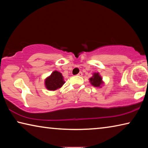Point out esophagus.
<instances>
[{
	"label": "esophagus",
	"instance_id": "obj_1",
	"mask_svg": "<svg viewBox=\"0 0 148 148\" xmlns=\"http://www.w3.org/2000/svg\"><path fill=\"white\" fill-rule=\"evenodd\" d=\"M77 76H82V75H83V73H82V72H79V73L77 74Z\"/></svg>",
	"mask_w": 148,
	"mask_h": 148
}]
</instances>
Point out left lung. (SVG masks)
Returning a JSON list of instances; mask_svg holds the SVG:
<instances>
[{"label":"left lung","mask_w":148,"mask_h":148,"mask_svg":"<svg viewBox=\"0 0 148 148\" xmlns=\"http://www.w3.org/2000/svg\"><path fill=\"white\" fill-rule=\"evenodd\" d=\"M102 77L99 73H94L93 76L89 79L91 84L96 87H101V85L103 84V82L102 81Z\"/></svg>","instance_id":"8db88e82"}]
</instances>
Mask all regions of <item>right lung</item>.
Wrapping results in <instances>:
<instances>
[{
  "mask_svg": "<svg viewBox=\"0 0 148 148\" xmlns=\"http://www.w3.org/2000/svg\"><path fill=\"white\" fill-rule=\"evenodd\" d=\"M65 82L62 74L58 71H54L45 79V86L49 91H55L61 87Z\"/></svg>",
  "mask_w": 148,
  "mask_h": 148,
  "instance_id": "add662e5",
  "label": "right lung"
}]
</instances>
